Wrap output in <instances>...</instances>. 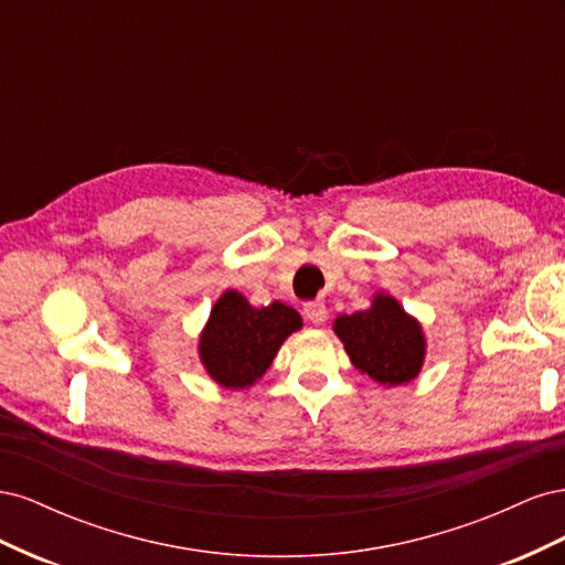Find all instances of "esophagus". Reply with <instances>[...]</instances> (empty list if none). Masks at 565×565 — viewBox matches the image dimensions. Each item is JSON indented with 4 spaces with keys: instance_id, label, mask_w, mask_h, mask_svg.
<instances>
[{
    "instance_id": "34e87169",
    "label": "esophagus",
    "mask_w": 565,
    "mask_h": 565,
    "mask_svg": "<svg viewBox=\"0 0 565 565\" xmlns=\"http://www.w3.org/2000/svg\"><path fill=\"white\" fill-rule=\"evenodd\" d=\"M303 316L309 318L313 324H322L324 320H328V309H324V303H306L303 309Z\"/></svg>"
}]
</instances>
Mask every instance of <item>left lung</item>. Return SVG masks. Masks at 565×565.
I'll list each match as a JSON object with an SVG mask.
<instances>
[{"label": "left lung", "mask_w": 565, "mask_h": 565, "mask_svg": "<svg viewBox=\"0 0 565 565\" xmlns=\"http://www.w3.org/2000/svg\"><path fill=\"white\" fill-rule=\"evenodd\" d=\"M334 334L355 370L382 386L413 382L424 365L426 339L422 324L391 295L377 292L370 309L339 316Z\"/></svg>", "instance_id": "8db88e82"}]
</instances>
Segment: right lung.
<instances>
[{"label":"right lung","instance_id":"obj_1","mask_svg":"<svg viewBox=\"0 0 565 565\" xmlns=\"http://www.w3.org/2000/svg\"><path fill=\"white\" fill-rule=\"evenodd\" d=\"M301 330V316L280 301L264 309L235 289H226L212 306L200 332L198 353L210 377L224 388H249L264 377L282 341Z\"/></svg>","mask_w":565,"mask_h":565}]
</instances>
